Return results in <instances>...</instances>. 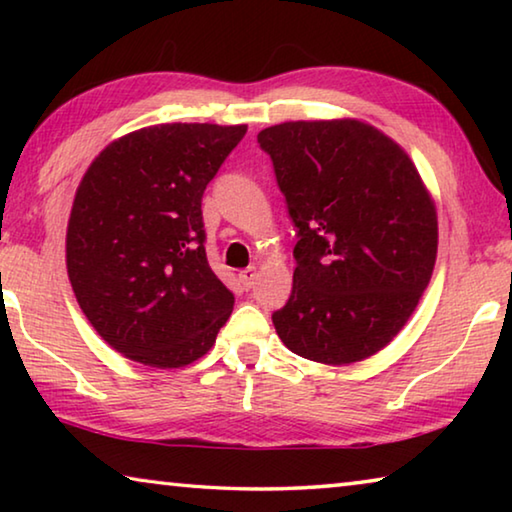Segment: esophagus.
<instances>
[{
	"mask_svg": "<svg viewBox=\"0 0 512 512\" xmlns=\"http://www.w3.org/2000/svg\"><path fill=\"white\" fill-rule=\"evenodd\" d=\"M255 280H257V271H255L253 266H248V268H244V271L239 273V282H241V287H244L246 291L253 289Z\"/></svg>",
	"mask_w": 512,
	"mask_h": 512,
	"instance_id": "34e87169",
	"label": "esophagus"
}]
</instances>
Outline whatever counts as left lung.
Returning a JSON list of instances; mask_svg holds the SVG:
<instances>
[{"label": "left lung", "instance_id": "8db88e82", "mask_svg": "<svg viewBox=\"0 0 512 512\" xmlns=\"http://www.w3.org/2000/svg\"><path fill=\"white\" fill-rule=\"evenodd\" d=\"M298 244L273 325L287 348L341 366L379 352L418 307L438 221L409 155L357 119L287 121L257 135Z\"/></svg>", "mask_w": 512, "mask_h": 512}]
</instances>
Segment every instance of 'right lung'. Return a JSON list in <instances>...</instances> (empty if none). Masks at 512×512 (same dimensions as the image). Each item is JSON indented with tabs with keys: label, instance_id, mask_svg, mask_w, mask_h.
Instances as JSON below:
<instances>
[{
	"label": "right lung",
	"instance_id": "add662e5",
	"mask_svg": "<svg viewBox=\"0 0 512 512\" xmlns=\"http://www.w3.org/2000/svg\"><path fill=\"white\" fill-rule=\"evenodd\" d=\"M246 126L160 124L99 153L76 189L67 275L110 348L153 368L212 348L235 296L207 264L203 192Z\"/></svg>",
	"mask_w": 512,
	"mask_h": 512
}]
</instances>
